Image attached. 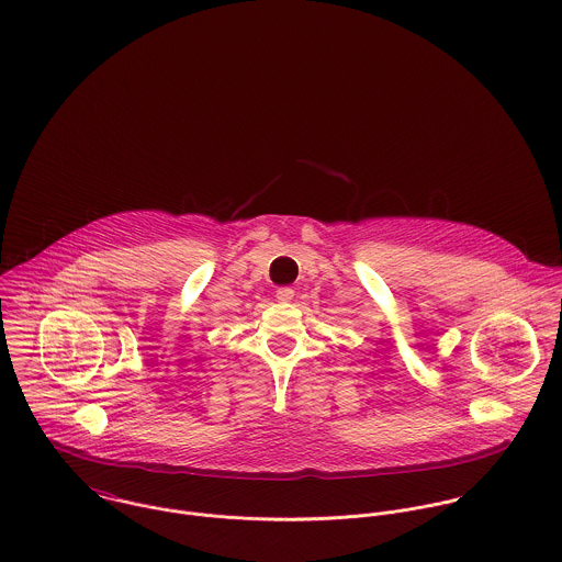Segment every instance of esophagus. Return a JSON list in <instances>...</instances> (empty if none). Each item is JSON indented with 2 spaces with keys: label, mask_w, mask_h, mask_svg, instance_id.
<instances>
[{
  "label": "esophagus",
  "mask_w": 562,
  "mask_h": 562,
  "mask_svg": "<svg viewBox=\"0 0 562 562\" xmlns=\"http://www.w3.org/2000/svg\"><path fill=\"white\" fill-rule=\"evenodd\" d=\"M277 299H279L281 303H290V301L294 299V290H292V288H279V290H277Z\"/></svg>",
  "instance_id": "34e87169"
}]
</instances>
